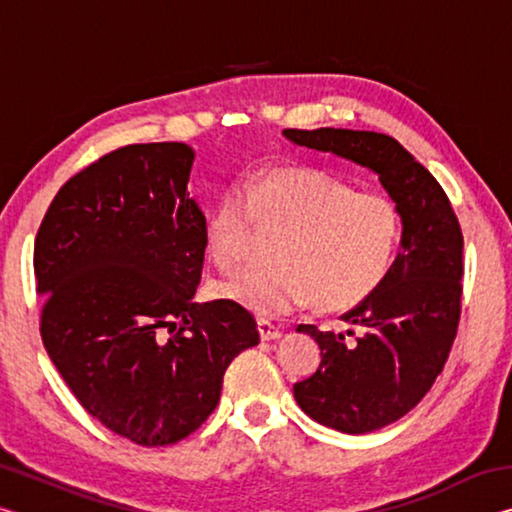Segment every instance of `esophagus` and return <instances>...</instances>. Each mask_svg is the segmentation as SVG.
I'll list each match as a JSON object with an SVG mask.
<instances>
[{
  "label": "esophagus",
  "instance_id": "34e87169",
  "mask_svg": "<svg viewBox=\"0 0 512 512\" xmlns=\"http://www.w3.org/2000/svg\"><path fill=\"white\" fill-rule=\"evenodd\" d=\"M257 329H259V339L262 341H275L282 336L280 327H275L271 320H264V318L257 320Z\"/></svg>",
  "mask_w": 512,
  "mask_h": 512
}]
</instances>
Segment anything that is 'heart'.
Instances as JSON below:
<instances>
[{
  "mask_svg": "<svg viewBox=\"0 0 512 512\" xmlns=\"http://www.w3.org/2000/svg\"><path fill=\"white\" fill-rule=\"evenodd\" d=\"M255 225L282 230L273 246L277 264L232 277L216 293L262 318L311 300L323 311L357 307L384 284L402 239V214L391 196L296 167L257 171L214 203L203 241L219 271L246 262Z\"/></svg>",
  "mask_w": 512,
  "mask_h": 512,
  "instance_id": "1",
  "label": "heart"
}]
</instances>
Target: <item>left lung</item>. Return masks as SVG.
<instances>
[{
  "instance_id": "8db88e82",
  "label": "left lung",
  "mask_w": 512,
  "mask_h": 512,
  "mask_svg": "<svg viewBox=\"0 0 512 512\" xmlns=\"http://www.w3.org/2000/svg\"><path fill=\"white\" fill-rule=\"evenodd\" d=\"M282 133L377 173L400 207L402 241L391 273L341 316L354 329L298 325L323 357L314 375L293 384L300 409L336 431H375L409 413L443 372L461 318V225L438 180L393 137L348 128Z\"/></svg>"
}]
</instances>
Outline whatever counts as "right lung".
Returning <instances> with one entry per match:
<instances>
[{
    "label": "right lung",
    "instance_id": "right-lung-1",
    "mask_svg": "<svg viewBox=\"0 0 512 512\" xmlns=\"http://www.w3.org/2000/svg\"><path fill=\"white\" fill-rule=\"evenodd\" d=\"M192 164L183 142L103 155L58 189L33 250L47 354L92 418L142 447L201 427L230 361L259 343L244 307L194 302L205 214L187 194Z\"/></svg>",
    "mask_w": 512,
    "mask_h": 512
}]
</instances>
